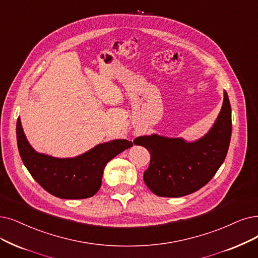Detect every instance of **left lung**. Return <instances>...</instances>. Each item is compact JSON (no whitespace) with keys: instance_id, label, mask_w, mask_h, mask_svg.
Listing matches in <instances>:
<instances>
[{"instance_id":"left-lung-1","label":"left lung","mask_w":258,"mask_h":258,"mask_svg":"<svg viewBox=\"0 0 258 258\" xmlns=\"http://www.w3.org/2000/svg\"><path fill=\"white\" fill-rule=\"evenodd\" d=\"M232 136V110L228 93L213 126L195 141L152 133L135 144L150 152L144 182L160 197L178 198L199 190L215 176L228 153Z\"/></svg>"}]
</instances>
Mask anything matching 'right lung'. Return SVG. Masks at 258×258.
Listing matches in <instances>:
<instances>
[{"instance_id": "right-lung-1", "label": "right lung", "mask_w": 258, "mask_h": 258, "mask_svg": "<svg viewBox=\"0 0 258 258\" xmlns=\"http://www.w3.org/2000/svg\"><path fill=\"white\" fill-rule=\"evenodd\" d=\"M19 153L32 177L47 192L61 199H86L101 186L107 163L133 143L116 139L98 144L73 158H56L36 151L27 141L20 116L17 120Z\"/></svg>"}]
</instances>
